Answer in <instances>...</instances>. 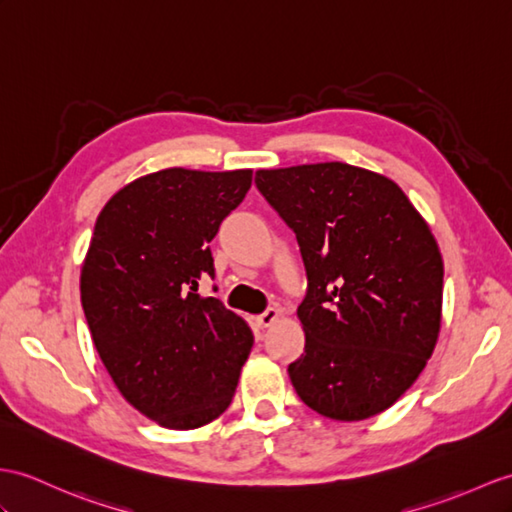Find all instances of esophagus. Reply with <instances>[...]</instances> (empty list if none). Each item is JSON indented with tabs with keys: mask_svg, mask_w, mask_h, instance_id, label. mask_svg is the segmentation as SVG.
Here are the masks:
<instances>
[{
	"mask_svg": "<svg viewBox=\"0 0 512 512\" xmlns=\"http://www.w3.org/2000/svg\"><path fill=\"white\" fill-rule=\"evenodd\" d=\"M278 317H280V310H278V308H267L263 315H258V317H256V323H258L260 328H269L271 323L276 321Z\"/></svg>",
	"mask_w": 512,
	"mask_h": 512,
	"instance_id": "1",
	"label": "esophagus"
}]
</instances>
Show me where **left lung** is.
<instances>
[{
    "label": "left lung",
    "instance_id": "8db88e82",
    "mask_svg": "<svg viewBox=\"0 0 512 512\" xmlns=\"http://www.w3.org/2000/svg\"><path fill=\"white\" fill-rule=\"evenodd\" d=\"M295 232L308 289L306 345L289 378L308 408L360 421L413 386L439 339L443 258L393 180L345 162L256 171Z\"/></svg>",
    "mask_w": 512,
    "mask_h": 512
}]
</instances>
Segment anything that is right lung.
<instances>
[{
	"label": "right lung",
	"instance_id": "right-lung-1",
	"mask_svg": "<svg viewBox=\"0 0 512 512\" xmlns=\"http://www.w3.org/2000/svg\"><path fill=\"white\" fill-rule=\"evenodd\" d=\"M249 186L252 169H162L123 186L95 221L84 317L119 393L162 428L217 419L252 352L247 323L197 293L215 278L210 241Z\"/></svg>",
	"mask_w": 512,
	"mask_h": 512
}]
</instances>
